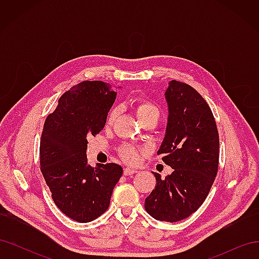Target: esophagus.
I'll list each match as a JSON object with an SVG mask.
<instances>
[{
  "instance_id": "1",
  "label": "esophagus",
  "mask_w": 259,
  "mask_h": 259,
  "mask_svg": "<svg viewBox=\"0 0 259 259\" xmlns=\"http://www.w3.org/2000/svg\"><path fill=\"white\" fill-rule=\"evenodd\" d=\"M136 171L137 170L135 168H133V167H125L124 168V175H126V176L133 175V174H135Z\"/></svg>"
}]
</instances>
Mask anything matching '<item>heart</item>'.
<instances>
[{"label": "heart", "mask_w": 259, "mask_h": 259, "mask_svg": "<svg viewBox=\"0 0 259 259\" xmlns=\"http://www.w3.org/2000/svg\"><path fill=\"white\" fill-rule=\"evenodd\" d=\"M134 109H135V113L137 117L139 119L140 122H145L147 120L154 119L158 121L160 117V109L156 107L154 104H152L151 101H148L145 99H138L135 101L134 104ZM116 115V110L115 109H112V110L109 112L108 117H107V124L110 125L113 123L114 119ZM122 158L127 161L128 163H134L137 161L139 152L135 147L126 145L123 146L121 148L120 151Z\"/></svg>", "instance_id": "1"}]
</instances>
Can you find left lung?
Segmentation results:
<instances>
[{"mask_svg":"<svg viewBox=\"0 0 259 259\" xmlns=\"http://www.w3.org/2000/svg\"><path fill=\"white\" fill-rule=\"evenodd\" d=\"M168 117L158 151L173 173H154L155 189L145 200L147 213L175 223L194 213L206 199L218 170L219 136L210 108L190 85L170 81L165 92Z\"/></svg>","mask_w":259,"mask_h":259,"instance_id":"8db88e82","label":"left lung"}]
</instances>
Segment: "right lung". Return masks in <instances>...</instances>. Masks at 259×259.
<instances>
[{"label": "right lung", "instance_id": "right-lung-1", "mask_svg": "<svg viewBox=\"0 0 259 259\" xmlns=\"http://www.w3.org/2000/svg\"><path fill=\"white\" fill-rule=\"evenodd\" d=\"M116 93L103 81H83L66 92L46 117L40 144L41 171L57 207L69 218L89 223L110 204L123 174L115 163L88 164V137L105 127Z\"/></svg>", "mask_w": 259, "mask_h": 259}]
</instances>
